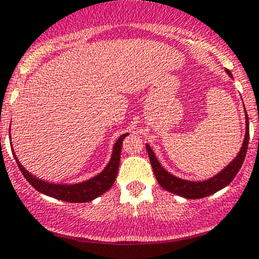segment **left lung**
<instances>
[{"label": "left lung", "instance_id": "8db88e82", "mask_svg": "<svg viewBox=\"0 0 259 259\" xmlns=\"http://www.w3.org/2000/svg\"><path fill=\"white\" fill-rule=\"evenodd\" d=\"M226 73H227L231 78H233L232 73H231L230 70L226 69ZM244 113H246V135H244V140L243 144H242L241 150H239L237 156H236L230 164L226 166L223 170L220 171V172L217 174V175H214L213 178H209L208 180H205V181H189V180L176 178L172 174L167 172V171L162 167L161 164H160L157 157L155 156L152 149L146 144V150H148L152 170H154L155 178H156L160 186L168 192H172V194L175 195L182 196V197L185 198H194L195 200V198H202L206 197V196L214 194V192L220 191L223 187L230 185L231 181H232V180L236 178V175H237L242 164H243L247 149H248L249 125L248 115H247L246 109H244Z\"/></svg>", "mask_w": 259, "mask_h": 259}]
</instances>
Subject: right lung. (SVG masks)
Returning a JSON list of instances; mask_svg holds the SVG:
<instances>
[{
	"instance_id": "right-lung-1",
	"label": "right lung",
	"mask_w": 259,
	"mask_h": 259,
	"mask_svg": "<svg viewBox=\"0 0 259 259\" xmlns=\"http://www.w3.org/2000/svg\"><path fill=\"white\" fill-rule=\"evenodd\" d=\"M127 135L129 134H122L116 140V143L114 144L110 161L105 166L104 170L100 174H98L97 176H94V178L79 182V184H52V182L43 181V180L29 174L21 165L20 160L17 159L15 152H13V155H15L16 162H17L18 167H20L21 172L23 174L24 178L40 194L51 196V197L58 198V200L62 201H67V202H89V201H93L94 198L99 197L100 195L107 192L113 186L116 175H118L122 140Z\"/></svg>"
}]
</instances>
